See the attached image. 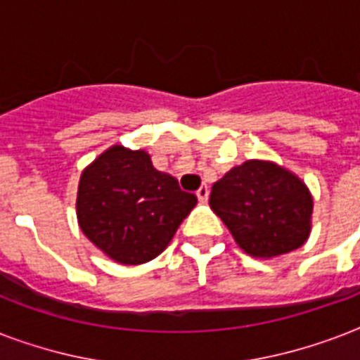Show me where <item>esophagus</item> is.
Wrapping results in <instances>:
<instances>
[{"label": "esophagus", "mask_w": 360, "mask_h": 360, "mask_svg": "<svg viewBox=\"0 0 360 360\" xmlns=\"http://www.w3.org/2000/svg\"><path fill=\"white\" fill-rule=\"evenodd\" d=\"M196 196H198V200H200V202H202V203L207 202V198H209V186H207V185H202V186H200V188H198V192H196Z\"/></svg>", "instance_id": "1"}]
</instances>
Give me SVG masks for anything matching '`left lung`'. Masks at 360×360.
I'll use <instances>...</instances> for the list:
<instances>
[{"label":"left lung","mask_w":360,"mask_h":360,"mask_svg":"<svg viewBox=\"0 0 360 360\" xmlns=\"http://www.w3.org/2000/svg\"><path fill=\"white\" fill-rule=\"evenodd\" d=\"M209 205L248 256H282L307 243L314 198L291 169L252 158L233 166L211 188Z\"/></svg>","instance_id":"left-lung-1"}]
</instances>
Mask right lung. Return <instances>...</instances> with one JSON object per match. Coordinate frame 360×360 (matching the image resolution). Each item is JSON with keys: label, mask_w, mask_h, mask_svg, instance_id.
<instances>
[{"label": "right lung", "mask_w": 360, "mask_h": 360, "mask_svg": "<svg viewBox=\"0 0 360 360\" xmlns=\"http://www.w3.org/2000/svg\"><path fill=\"white\" fill-rule=\"evenodd\" d=\"M196 203L175 177L155 169L149 153L112 146L82 172L76 219L104 256L140 265L164 252Z\"/></svg>", "instance_id": "right-lung-1"}]
</instances>
